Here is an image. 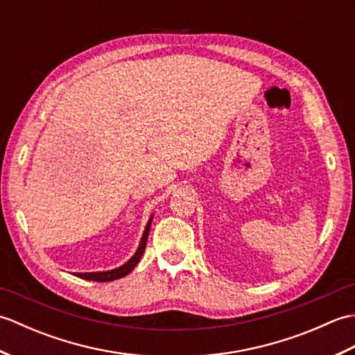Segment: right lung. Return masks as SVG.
Masks as SVG:
<instances>
[{
	"label": "right lung",
	"instance_id": "add662e5",
	"mask_svg": "<svg viewBox=\"0 0 355 355\" xmlns=\"http://www.w3.org/2000/svg\"><path fill=\"white\" fill-rule=\"evenodd\" d=\"M150 223H153V216L149 218V221L146 224V229L143 232V236L140 241V245L137 248V252L134 253L132 258L128 261L126 263H123L122 267L114 268V270H110V271H96V273H76L78 277L85 279V281H96V282H110V281H116V279L123 277L126 275H130L131 271L134 270V267L137 266L143 252H145L146 248V241L149 236V229H150Z\"/></svg>",
	"mask_w": 355,
	"mask_h": 355
}]
</instances>
